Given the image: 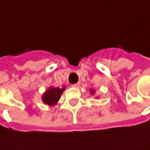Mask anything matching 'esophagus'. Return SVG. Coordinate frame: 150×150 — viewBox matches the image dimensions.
Segmentation results:
<instances>
[{
    "label": "esophagus",
    "mask_w": 150,
    "mask_h": 150,
    "mask_svg": "<svg viewBox=\"0 0 150 150\" xmlns=\"http://www.w3.org/2000/svg\"><path fill=\"white\" fill-rule=\"evenodd\" d=\"M71 86H72V87H75V88H78V87L79 86V83H73V84H71Z\"/></svg>",
    "instance_id": "1"
}]
</instances>
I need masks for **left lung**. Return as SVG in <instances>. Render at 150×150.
Returning a JSON list of instances; mask_svg holds the SVG:
<instances>
[{
	"label": "left lung",
	"mask_w": 150,
	"mask_h": 150,
	"mask_svg": "<svg viewBox=\"0 0 150 150\" xmlns=\"http://www.w3.org/2000/svg\"><path fill=\"white\" fill-rule=\"evenodd\" d=\"M91 93H92V94H93V93H94V91H93V90H91Z\"/></svg>",
	"instance_id": "obj_1"
}]
</instances>
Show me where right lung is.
Returning a JSON list of instances; mask_svg holds the SVG:
<instances>
[{"mask_svg":"<svg viewBox=\"0 0 150 150\" xmlns=\"http://www.w3.org/2000/svg\"><path fill=\"white\" fill-rule=\"evenodd\" d=\"M65 90V87L62 88H51L47 90L46 93L42 95V101L47 105L53 106L60 99V97L62 95L63 91Z\"/></svg>","mask_w":150,"mask_h":150,"instance_id":"obj_1","label":"right lung"}]
</instances>
